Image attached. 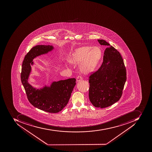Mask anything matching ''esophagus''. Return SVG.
I'll return each instance as SVG.
<instances>
[{"label": "esophagus", "instance_id": "esophagus-1", "mask_svg": "<svg viewBox=\"0 0 152 152\" xmlns=\"http://www.w3.org/2000/svg\"><path fill=\"white\" fill-rule=\"evenodd\" d=\"M82 79H83V78H82V77L80 76H79L77 77V81H80L82 80Z\"/></svg>", "mask_w": 152, "mask_h": 152}]
</instances>
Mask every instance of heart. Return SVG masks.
<instances>
[{"instance_id": "obj_1", "label": "heart", "mask_w": 152, "mask_h": 152, "mask_svg": "<svg viewBox=\"0 0 152 152\" xmlns=\"http://www.w3.org/2000/svg\"><path fill=\"white\" fill-rule=\"evenodd\" d=\"M101 55V50L98 47L83 46L77 49L72 53L69 58V61L75 65L81 63V72L87 74L94 70Z\"/></svg>"}]
</instances>
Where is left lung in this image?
<instances>
[{"mask_svg": "<svg viewBox=\"0 0 152 152\" xmlns=\"http://www.w3.org/2000/svg\"><path fill=\"white\" fill-rule=\"evenodd\" d=\"M98 41L107 48L101 66L89 76V97L95 107L103 108L121 99L126 81V72L119 52L105 40Z\"/></svg>", "mask_w": 152, "mask_h": 152, "instance_id": "1", "label": "left lung"}]
</instances>
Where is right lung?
Instances as JSON below:
<instances>
[{
    "label": "right lung",
    "instance_id": "right-lung-1",
    "mask_svg": "<svg viewBox=\"0 0 152 152\" xmlns=\"http://www.w3.org/2000/svg\"><path fill=\"white\" fill-rule=\"evenodd\" d=\"M54 48L52 45H37L34 46L25 56L22 64L21 80L27 99L32 106L38 109L50 113H57L68 103L73 88L76 85L75 78L54 81L50 86L37 89L28 82L31 72L33 59L42 54L48 53Z\"/></svg>",
    "mask_w": 152,
    "mask_h": 152
}]
</instances>
